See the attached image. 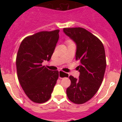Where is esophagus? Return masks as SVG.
I'll return each mask as SVG.
<instances>
[{
	"instance_id": "34e87169",
	"label": "esophagus",
	"mask_w": 122,
	"mask_h": 122,
	"mask_svg": "<svg viewBox=\"0 0 122 122\" xmlns=\"http://www.w3.org/2000/svg\"><path fill=\"white\" fill-rule=\"evenodd\" d=\"M69 75L67 74V73H63V72L61 71H59V78L60 79H62L63 77H68Z\"/></svg>"
}]
</instances>
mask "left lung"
Wrapping results in <instances>:
<instances>
[{"mask_svg": "<svg viewBox=\"0 0 122 122\" xmlns=\"http://www.w3.org/2000/svg\"><path fill=\"white\" fill-rule=\"evenodd\" d=\"M63 31L76 44V60L81 63L77 66L80 73L78 78L69 77L71 85L66 95L75 104H83L95 95L103 81L106 67L104 46L83 28H64Z\"/></svg>", "mask_w": 122, "mask_h": 122, "instance_id": "8db88e82", "label": "left lung"}]
</instances>
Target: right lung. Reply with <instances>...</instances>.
<instances>
[{"label":"right lung","instance_id":"right-lung-1","mask_svg":"<svg viewBox=\"0 0 122 122\" xmlns=\"http://www.w3.org/2000/svg\"><path fill=\"white\" fill-rule=\"evenodd\" d=\"M59 30L41 32L26 37L19 46L16 57L18 80L30 100L43 103L49 100L59 77L58 71L43 66L49 61L59 38Z\"/></svg>","mask_w":122,"mask_h":122}]
</instances>
